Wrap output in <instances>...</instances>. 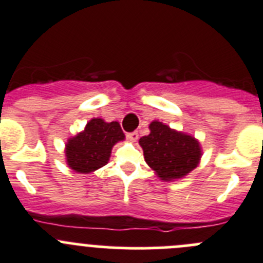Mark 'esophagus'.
I'll use <instances>...</instances> for the list:
<instances>
[{"instance_id": "34e87169", "label": "esophagus", "mask_w": 263, "mask_h": 263, "mask_svg": "<svg viewBox=\"0 0 263 263\" xmlns=\"http://www.w3.org/2000/svg\"><path fill=\"white\" fill-rule=\"evenodd\" d=\"M127 139H128L129 141H136V140L139 139V134H137L136 131L129 132V134H127Z\"/></svg>"}]
</instances>
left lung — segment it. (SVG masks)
Returning <instances> with one entry per match:
<instances>
[{
	"instance_id": "left-lung-1",
	"label": "left lung",
	"mask_w": 263,
	"mask_h": 263,
	"mask_svg": "<svg viewBox=\"0 0 263 263\" xmlns=\"http://www.w3.org/2000/svg\"><path fill=\"white\" fill-rule=\"evenodd\" d=\"M151 134L140 139L146 163L162 180L183 178L198 165L200 144L195 137L171 129L161 122H152Z\"/></svg>"
}]
</instances>
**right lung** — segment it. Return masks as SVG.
Segmentation results:
<instances>
[{"label": "right lung", "instance_id": "1", "mask_svg": "<svg viewBox=\"0 0 263 263\" xmlns=\"http://www.w3.org/2000/svg\"><path fill=\"white\" fill-rule=\"evenodd\" d=\"M124 140L118 122L106 123L100 118L89 120L85 129L68 140L66 145L67 165L80 174L93 173L107 163L115 143Z\"/></svg>", "mask_w": 263, "mask_h": 263}]
</instances>
